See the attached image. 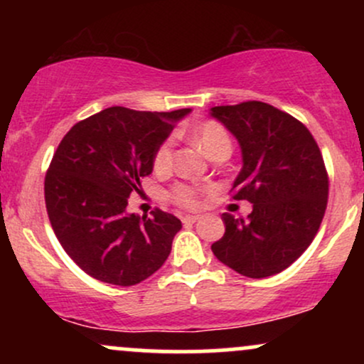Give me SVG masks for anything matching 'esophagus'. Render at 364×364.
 <instances>
[{
	"mask_svg": "<svg viewBox=\"0 0 364 364\" xmlns=\"http://www.w3.org/2000/svg\"><path fill=\"white\" fill-rule=\"evenodd\" d=\"M198 219H200L198 215H185L181 220H183V224H195Z\"/></svg>",
	"mask_w": 364,
	"mask_h": 364,
	"instance_id": "1",
	"label": "esophagus"
}]
</instances>
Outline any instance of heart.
<instances>
[{
  "instance_id": "1",
  "label": "heart",
  "mask_w": 364,
  "mask_h": 364,
  "mask_svg": "<svg viewBox=\"0 0 364 364\" xmlns=\"http://www.w3.org/2000/svg\"><path fill=\"white\" fill-rule=\"evenodd\" d=\"M191 139L205 150L212 159L217 156H229L232 150V141L228 129H225L220 123L212 119L200 123L198 127L193 129V133H191ZM173 140L168 139L162 141V144L156 149V152H154V169H156L157 173H166V171H169L173 168ZM200 191L202 190L196 186L186 185V183H176V185L169 190L168 196L171 198V202H174L179 207L195 208L198 205Z\"/></svg>"
}]
</instances>
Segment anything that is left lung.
Masks as SVG:
<instances>
[{
  "mask_svg": "<svg viewBox=\"0 0 364 364\" xmlns=\"http://www.w3.org/2000/svg\"><path fill=\"white\" fill-rule=\"evenodd\" d=\"M210 114L243 154L232 200L253 203L246 220L223 214L225 232L212 252L245 277L282 272L311 245L327 208L328 174L318 145L301 121L267 102L215 106Z\"/></svg>",
  "mask_w": 364,
  "mask_h": 364,
  "instance_id": "8db88e82",
  "label": "left lung"
}]
</instances>
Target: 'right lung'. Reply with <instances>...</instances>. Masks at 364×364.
<instances>
[{
	"instance_id": "1",
	"label": "right lung",
	"mask_w": 364,
	"mask_h": 364,
	"mask_svg": "<svg viewBox=\"0 0 364 364\" xmlns=\"http://www.w3.org/2000/svg\"><path fill=\"white\" fill-rule=\"evenodd\" d=\"M190 109L107 107L63 136L44 179L49 223L70 258L90 277L135 286L168 260L181 220L152 210L128 214V196L152 173L154 152Z\"/></svg>"
}]
</instances>
